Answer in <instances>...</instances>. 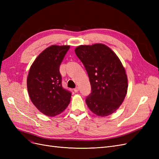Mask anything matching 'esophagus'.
Returning a JSON list of instances; mask_svg holds the SVG:
<instances>
[{
	"label": "esophagus",
	"instance_id": "esophagus-1",
	"mask_svg": "<svg viewBox=\"0 0 159 159\" xmlns=\"http://www.w3.org/2000/svg\"><path fill=\"white\" fill-rule=\"evenodd\" d=\"M79 89H80L79 87H76V88L74 89V91H75V93H77V92H78V91H79Z\"/></svg>",
	"mask_w": 159,
	"mask_h": 159
}]
</instances>
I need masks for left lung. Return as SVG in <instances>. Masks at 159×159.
Here are the masks:
<instances>
[{"instance_id":"left-lung-1","label":"left lung","mask_w":159,"mask_h":159,"mask_svg":"<svg viewBox=\"0 0 159 159\" xmlns=\"http://www.w3.org/2000/svg\"><path fill=\"white\" fill-rule=\"evenodd\" d=\"M75 52L89 76L91 92L85 99L88 107L98 116L112 114L127 92V77L121 61L103 44L81 45Z\"/></svg>"}]
</instances>
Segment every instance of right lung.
I'll use <instances>...</instances> for the list:
<instances>
[{"instance_id":"add662e5","label":"right lung","mask_w":159,"mask_h":159,"mask_svg":"<svg viewBox=\"0 0 159 159\" xmlns=\"http://www.w3.org/2000/svg\"><path fill=\"white\" fill-rule=\"evenodd\" d=\"M70 46L52 45L39 54L32 64L27 88L33 104L47 116L59 115L68 107L71 93L63 88L60 66Z\"/></svg>"}]
</instances>
